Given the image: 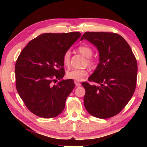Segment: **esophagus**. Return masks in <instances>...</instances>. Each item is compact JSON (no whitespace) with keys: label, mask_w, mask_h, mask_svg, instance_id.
<instances>
[{"label":"esophagus","mask_w":147,"mask_h":147,"mask_svg":"<svg viewBox=\"0 0 147 147\" xmlns=\"http://www.w3.org/2000/svg\"><path fill=\"white\" fill-rule=\"evenodd\" d=\"M74 84H75L76 86H77V87H79V86H81V84L78 82H77V81H74Z\"/></svg>","instance_id":"esophagus-1"}]
</instances>
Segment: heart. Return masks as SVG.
Segmentation results:
<instances>
[{
	"instance_id": "heart-1",
	"label": "heart",
	"mask_w": 147,
	"mask_h": 147,
	"mask_svg": "<svg viewBox=\"0 0 147 147\" xmlns=\"http://www.w3.org/2000/svg\"><path fill=\"white\" fill-rule=\"evenodd\" d=\"M78 51L81 54L86 57L87 58H91V56L93 55V51L91 47L86 45H81L78 48ZM70 58H71V51H67L65 53H64L63 56V63L65 66H68L69 63H70ZM87 63L89 65H92V61L90 59H88L87 60ZM88 72L86 69H73L71 70L67 71V77L69 79L74 80L76 81H81L85 78V77L88 75Z\"/></svg>"
}]
</instances>
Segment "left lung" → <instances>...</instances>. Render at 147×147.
<instances>
[{"label": "left lung", "instance_id": "8db88e82", "mask_svg": "<svg viewBox=\"0 0 147 147\" xmlns=\"http://www.w3.org/2000/svg\"><path fill=\"white\" fill-rule=\"evenodd\" d=\"M86 39L97 49L99 63L89 80L84 104L89 114L108 119L121 112L135 91L138 64L130 45L120 35L110 32H86Z\"/></svg>", "mask_w": 147, "mask_h": 147}]
</instances>
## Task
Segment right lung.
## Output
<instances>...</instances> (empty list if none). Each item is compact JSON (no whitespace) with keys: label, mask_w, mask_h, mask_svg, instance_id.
<instances>
[{"label":"right lung","mask_w":147,"mask_h":147,"mask_svg":"<svg viewBox=\"0 0 147 147\" xmlns=\"http://www.w3.org/2000/svg\"><path fill=\"white\" fill-rule=\"evenodd\" d=\"M81 36L78 32L47 33L32 39L20 54L16 63V88L30 111L43 118H53L65 108L74 88L72 79H56L65 74L63 56Z\"/></svg>","instance_id":"obj_1"}]
</instances>
